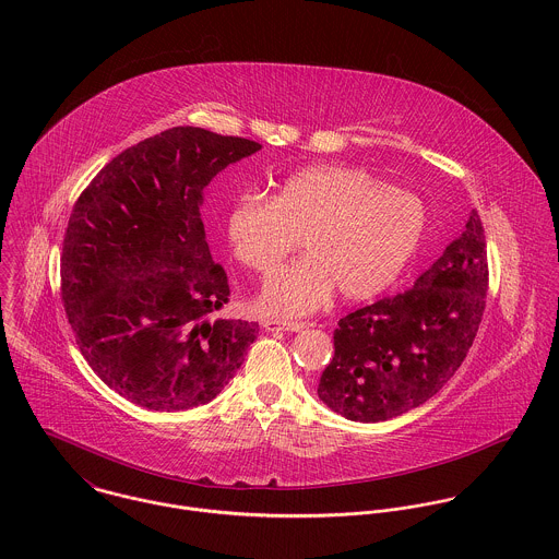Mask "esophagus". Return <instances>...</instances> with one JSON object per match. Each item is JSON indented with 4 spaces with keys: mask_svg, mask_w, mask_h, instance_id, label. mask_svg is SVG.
<instances>
[{
    "mask_svg": "<svg viewBox=\"0 0 559 559\" xmlns=\"http://www.w3.org/2000/svg\"><path fill=\"white\" fill-rule=\"evenodd\" d=\"M262 326L266 331H304L308 326V322H301V320L264 319L262 320Z\"/></svg>",
    "mask_w": 559,
    "mask_h": 559,
    "instance_id": "obj_1",
    "label": "esophagus"
}]
</instances>
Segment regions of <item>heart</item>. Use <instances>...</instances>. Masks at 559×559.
Instances as JSON below:
<instances>
[{
    "label": "heart",
    "instance_id": "heart-1",
    "mask_svg": "<svg viewBox=\"0 0 559 559\" xmlns=\"http://www.w3.org/2000/svg\"><path fill=\"white\" fill-rule=\"evenodd\" d=\"M424 233L419 202L370 171L312 165L288 176L271 195H242L228 215V240L245 266L271 275L299 247L308 255L282 269L260 306L308 314L333 290L359 301L379 295L415 253Z\"/></svg>",
    "mask_w": 559,
    "mask_h": 559
}]
</instances>
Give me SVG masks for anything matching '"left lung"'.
<instances>
[{
    "label": "left lung",
    "mask_w": 559,
    "mask_h": 559,
    "mask_svg": "<svg viewBox=\"0 0 559 559\" xmlns=\"http://www.w3.org/2000/svg\"><path fill=\"white\" fill-rule=\"evenodd\" d=\"M478 211L411 288L340 319L319 399L353 421H385L432 399L465 361L486 308Z\"/></svg>",
    "instance_id": "left-lung-1"
}]
</instances>
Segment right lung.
<instances>
[{"instance_id": "1", "label": "right lung", "mask_w": 559, "mask_h": 559, "mask_svg": "<svg viewBox=\"0 0 559 559\" xmlns=\"http://www.w3.org/2000/svg\"><path fill=\"white\" fill-rule=\"evenodd\" d=\"M258 142L174 127L109 160L81 191L62 242V304L96 377L151 411L215 399L258 322L219 319L226 271L213 262L204 189Z\"/></svg>"}]
</instances>
